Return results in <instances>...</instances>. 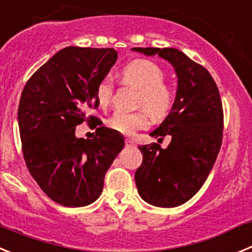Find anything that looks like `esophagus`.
I'll return each instance as SVG.
<instances>
[{
    "mask_svg": "<svg viewBox=\"0 0 252 252\" xmlns=\"http://www.w3.org/2000/svg\"><path fill=\"white\" fill-rule=\"evenodd\" d=\"M125 144H126V146H133V145H135V141H133L132 138H126V140H125Z\"/></svg>",
    "mask_w": 252,
    "mask_h": 252,
    "instance_id": "34e87169",
    "label": "esophagus"
}]
</instances>
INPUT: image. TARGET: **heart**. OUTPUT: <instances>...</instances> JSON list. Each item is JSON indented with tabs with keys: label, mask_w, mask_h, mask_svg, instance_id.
Returning <instances> with one entry per match:
<instances>
[{
	"label": "heart",
	"mask_w": 252,
	"mask_h": 252,
	"mask_svg": "<svg viewBox=\"0 0 252 252\" xmlns=\"http://www.w3.org/2000/svg\"><path fill=\"white\" fill-rule=\"evenodd\" d=\"M162 68L149 60H133L120 71L122 84L138 90L137 106L142 107L154 119H163L171 111L175 102V92L171 85L163 81ZM114 94V84L110 80L100 81L96 86V100L101 108L111 105ZM108 127L121 135L131 136L150 125L149 115L145 111L133 114L116 112L107 122Z\"/></svg>",
	"instance_id": "1"
}]
</instances>
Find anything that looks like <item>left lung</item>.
<instances>
[{"instance_id": "1", "label": "left lung", "mask_w": 252, "mask_h": 252, "mask_svg": "<svg viewBox=\"0 0 252 252\" xmlns=\"http://www.w3.org/2000/svg\"><path fill=\"white\" fill-rule=\"evenodd\" d=\"M158 55L174 66L177 92L170 114L151 136L171 137L166 149L155 142L138 146L142 163L135 181L150 205L176 207L189 201L206 181L222 144L223 111L219 89L209 71L176 48L135 47Z\"/></svg>"}]
</instances>
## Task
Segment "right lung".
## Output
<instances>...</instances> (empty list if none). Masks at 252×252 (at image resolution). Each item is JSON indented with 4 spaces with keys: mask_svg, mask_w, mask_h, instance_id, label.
<instances>
[{
    "mask_svg": "<svg viewBox=\"0 0 252 252\" xmlns=\"http://www.w3.org/2000/svg\"><path fill=\"white\" fill-rule=\"evenodd\" d=\"M117 60L114 48L66 47L30 77L18 105L22 152L30 174L57 204L81 207L100 197L108 167L125 146L121 133L100 126L93 139H77L75 126L102 125L96 86Z\"/></svg>",
    "mask_w": 252,
    "mask_h": 252,
    "instance_id": "right-lung-1",
    "label": "right lung"
}]
</instances>
